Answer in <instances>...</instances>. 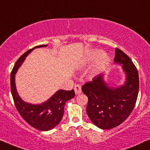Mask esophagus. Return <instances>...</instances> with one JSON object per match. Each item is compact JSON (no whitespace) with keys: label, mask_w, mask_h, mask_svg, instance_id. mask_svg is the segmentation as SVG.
<instances>
[{"label":"esophagus","mask_w":150,"mask_h":150,"mask_svg":"<svg viewBox=\"0 0 150 150\" xmlns=\"http://www.w3.org/2000/svg\"><path fill=\"white\" fill-rule=\"evenodd\" d=\"M74 91L76 95H79L81 92V87L80 85H76L74 86Z\"/></svg>","instance_id":"34e87169"}]
</instances>
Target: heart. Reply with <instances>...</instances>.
<instances>
[{
  "instance_id": "1",
  "label": "heart",
  "mask_w": 150,
  "mask_h": 150,
  "mask_svg": "<svg viewBox=\"0 0 150 150\" xmlns=\"http://www.w3.org/2000/svg\"><path fill=\"white\" fill-rule=\"evenodd\" d=\"M102 55V52L99 51V50H96V51H92L90 54V60H95L97 58H100L99 60H97V64H96L95 70H94L95 72H97L104 69L108 65L109 62H110V59H109L108 56H107L106 55Z\"/></svg>"
}]
</instances>
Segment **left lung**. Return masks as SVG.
Instances as JSON below:
<instances>
[{"instance_id": "1", "label": "left lung", "mask_w": 150, "mask_h": 150, "mask_svg": "<svg viewBox=\"0 0 150 150\" xmlns=\"http://www.w3.org/2000/svg\"><path fill=\"white\" fill-rule=\"evenodd\" d=\"M114 62L122 64L127 74L125 85L112 89L103 81V74H99L81 88L88 99L86 107L88 117L94 125L102 129L119 126L130 115L139 90L138 70L128 55L116 48Z\"/></svg>"}]
</instances>
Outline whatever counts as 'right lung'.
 <instances>
[{
	"instance_id": "add662e5",
	"label": "right lung",
	"mask_w": 150,
	"mask_h": 150,
	"mask_svg": "<svg viewBox=\"0 0 150 150\" xmlns=\"http://www.w3.org/2000/svg\"><path fill=\"white\" fill-rule=\"evenodd\" d=\"M47 45L37 46L29 49L18 59L11 71V92L16 110L26 122L33 128L40 131H49L60 123L63 117L64 108L66 101L74 97V90H58L47 101L40 105H33L25 103L16 92L14 77L17 69L25 58L35 48L46 47Z\"/></svg>"
}]
</instances>
